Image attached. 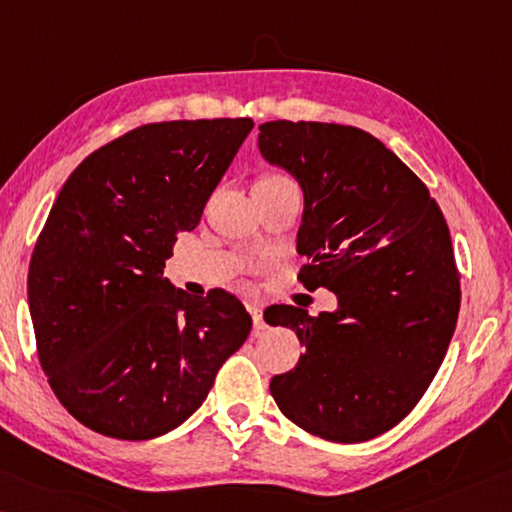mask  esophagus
I'll list each match as a JSON object with an SVG mask.
<instances>
[{
	"mask_svg": "<svg viewBox=\"0 0 512 512\" xmlns=\"http://www.w3.org/2000/svg\"><path fill=\"white\" fill-rule=\"evenodd\" d=\"M249 312H251V319H254V330H256V333H261V330H265L263 306H251Z\"/></svg>",
	"mask_w": 512,
	"mask_h": 512,
	"instance_id": "1",
	"label": "esophagus"
}]
</instances>
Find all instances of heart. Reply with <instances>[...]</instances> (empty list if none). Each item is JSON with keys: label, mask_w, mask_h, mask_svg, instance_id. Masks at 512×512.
I'll return each instance as SVG.
<instances>
[{"label": "heart", "mask_w": 512, "mask_h": 512, "mask_svg": "<svg viewBox=\"0 0 512 512\" xmlns=\"http://www.w3.org/2000/svg\"><path fill=\"white\" fill-rule=\"evenodd\" d=\"M261 179H285V177H281V175H265Z\"/></svg>", "instance_id": "1"}]
</instances>
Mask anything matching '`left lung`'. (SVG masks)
Returning a JSON list of instances; mask_svg holds the SVG:
<instances>
[{"mask_svg": "<svg viewBox=\"0 0 512 512\" xmlns=\"http://www.w3.org/2000/svg\"><path fill=\"white\" fill-rule=\"evenodd\" d=\"M258 130L261 157L303 191L299 279L337 297L319 317L265 310L267 324L306 346L270 393L310 434L369 441L416 407L450 346L461 308L450 229L427 186L373 134L317 121Z\"/></svg>", "mask_w": 512, "mask_h": 512, "instance_id": "1", "label": "left lung"}]
</instances>
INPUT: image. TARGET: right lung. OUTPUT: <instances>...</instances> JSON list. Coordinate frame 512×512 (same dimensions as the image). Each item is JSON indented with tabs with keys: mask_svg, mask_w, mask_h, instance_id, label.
Returning a JSON list of instances; mask_svg holds the SVG:
<instances>
[{
	"mask_svg": "<svg viewBox=\"0 0 512 512\" xmlns=\"http://www.w3.org/2000/svg\"><path fill=\"white\" fill-rule=\"evenodd\" d=\"M251 128V119L141 125L60 188L31 256L29 310L53 393L94 432L168 434L249 337L240 299L191 297L161 274Z\"/></svg>",
	"mask_w": 512,
	"mask_h": 512,
	"instance_id": "add662e5",
	"label": "right lung"
}]
</instances>
